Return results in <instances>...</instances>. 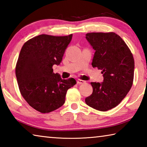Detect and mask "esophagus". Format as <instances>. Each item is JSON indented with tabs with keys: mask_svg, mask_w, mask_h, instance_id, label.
Segmentation results:
<instances>
[{
	"mask_svg": "<svg viewBox=\"0 0 147 147\" xmlns=\"http://www.w3.org/2000/svg\"><path fill=\"white\" fill-rule=\"evenodd\" d=\"M84 83H86V82L82 80H80V79L77 80V84H84Z\"/></svg>",
	"mask_w": 147,
	"mask_h": 147,
	"instance_id": "34e87169",
	"label": "esophagus"
}]
</instances>
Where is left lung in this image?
<instances>
[{
    "instance_id": "obj_1",
    "label": "left lung",
    "mask_w": 147,
    "mask_h": 147,
    "mask_svg": "<svg viewBox=\"0 0 147 147\" xmlns=\"http://www.w3.org/2000/svg\"><path fill=\"white\" fill-rule=\"evenodd\" d=\"M86 38L95 51L92 66L102 71L104 81L91 82L87 105L106 111L120 104L132 86L134 59L127 45L114 32H91Z\"/></svg>"
}]
</instances>
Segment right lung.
<instances>
[{"label":"right lung","instance_id":"right-lung-1","mask_svg":"<svg viewBox=\"0 0 147 147\" xmlns=\"http://www.w3.org/2000/svg\"><path fill=\"white\" fill-rule=\"evenodd\" d=\"M73 34L54 36L41 34L23 45L16 67V75L22 96L36 110L47 113L63 105L66 93L76 82L61 79L53 73L59 65Z\"/></svg>","mask_w":147,"mask_h":147}]
</instances>
